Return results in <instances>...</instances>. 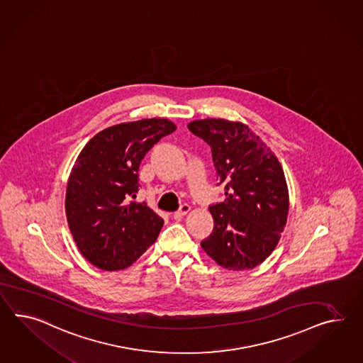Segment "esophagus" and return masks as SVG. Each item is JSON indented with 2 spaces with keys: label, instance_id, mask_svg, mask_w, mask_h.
Masks as SVG:
<instances>
[{
  "label": "esophagus",
  "instance_id": "obj_1",
  "mask_svg": "<svg viewBox=\"0 0 363 363\" xmlns=\"http://www.w3.org/2000/svg\"><path fill=\"white\" fill-rule=\"evenodd\" d=\"M189 205L183 204L180 208H179V211H177L175 213H174V218H182L183 216H186L188 212H189Z\"/></svg>",
  "mask_w": 363,
  "mask_h": 363
}]
</instances>
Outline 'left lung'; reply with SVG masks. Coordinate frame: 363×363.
Here are the masks:
<instances>
[{
	"label": "left lung",
	"instance_id": "left-lung-1",
	"mask_svg": "<svg viewBox=\"0 0 363 363\" xmlns=\"http://www.w3.org/2000/svg\"><path fill=\"white\" fill-rule=\"evenodd\" d=\"M188 129L211 146L217 186H225L223 203L209 206L213 232L201 247L225 269H254L277 247L287 223L289 188L279 160L241 122L206 118Z\"/></svg>",
	"mask_w": 363,
	"mask_h": 363
}]
</instances>
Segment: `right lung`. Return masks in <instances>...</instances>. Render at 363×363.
Masks as SVG:
<instances>
[{
	"mask_svg": "<svg viewBox=\"0 0 363 363\" xmlns=\"http://www.w3.org/2000/svg\"><path fill=\"white\" fill-rule=\"evenodd\" d=\"M177 126L164 118L120 123L82 150L67 183L65 214L84 257L99 269H126L157 241L164 221L137 204L140 162Z\"/></svg>",
	"mask_w": 363,
	"mask_h": 363,
	"instance_id": "obj_1",
	"label": "right lung"
}]
</instances>
